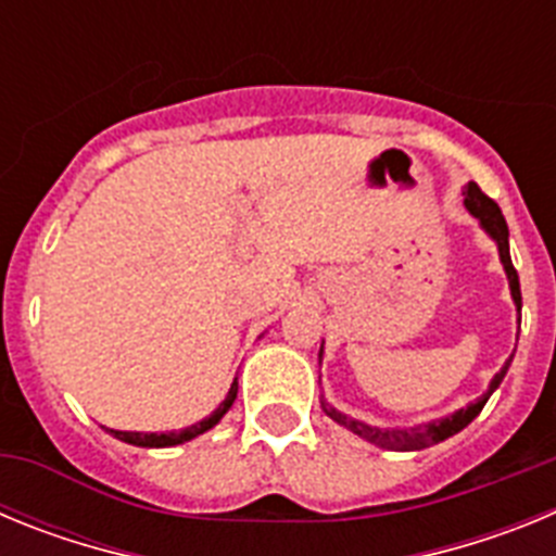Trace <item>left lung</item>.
I'll use <instances>...</instances> for the list:
<instances>
[{
  "label": "left lung",
  "mask_w": 556,
  "mask_h": 556,
  "mask_svg": "<svg viewBox=\"0 0 556 556\" xmlns=\"http://www.w3.org/2000/svg\"><path fill=\"white\" fill-rule=\"evenodd\" d=\"M462 194H465V208H468L470 214L479 219L481 228L488 230L490 239L498 244L501 264H504V273H507V278H509V292H513V301L520 312V281H518V273H515V267H513V258H509L507 219H504V214H501L498 203H495V200H490L488 194H484V191H481L476 184L465 186V191H462ZM320 358H323V348H320ZM509 362H513V358H507V365L495 372V378L490 381L488 392H484V395H481L476 404L465 406V409L454 412V415H448V417H440V420H431V424H426V426H415V429H376V426H367V424H362V420H353V417L342 415V412H337L333 406H328L326 401H323V412H326L331 420H337L339 426H345V429H351L353 434H358L362 440H367V443L378 445V448L424 451V448H429V445L443 443V440H448V437L459 434V431L465 429V426H468L481 409H484L488 397L498 390V384L504 381V376H507Z\"/></svg>",
  "instance_id": "8db88e82"
}]
</instances>
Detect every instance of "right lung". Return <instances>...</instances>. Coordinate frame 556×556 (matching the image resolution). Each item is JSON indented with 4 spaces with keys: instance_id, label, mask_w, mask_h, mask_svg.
<instances>
[{
    "instance_id": "add662e5",
    "label": "right lung",
    "mask_w": 556,
    "mask_h": 556,
    "mask_svg": "<svg viewBox=\"0 0 556 556\" xmlns=\"http://www.w3.org/2000/svg\"><path fill=\"white\" fill-rule=\"evenodd\" d=\"M236 390H239V384H236V378H233V384H230L228 395H225L223 404L217 406V409L211 412L205 420H200V424L189 426V429H180V431H166V434H141V431H116V429H108L111 431L116 440H122V443H130V445H141V448H169V445H180V443H189V440H194L198 434H203V431L214 429V426L219 424L225 417V412L233 406L236 401Z\"/></svg>"
}]
</instances>
